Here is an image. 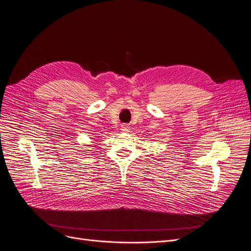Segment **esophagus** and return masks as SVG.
<instances>
[{
  "label": "esophagus",
  "instance_id": "esophagus-1",
  "mask_svg": "<svg viewBox=\"0 0 251 251\" xmlns=\"http://www.w3.org/2000/svg\"><path fill=\"white\" fill-rule=\"evenodd\" d=\"M129 129H130V127H129L128 125H126V124L122 125V130L123 131H129Z\"/></svg>",
  "mask_w": 251,
  "mask_h": 251
}]
</instances>
